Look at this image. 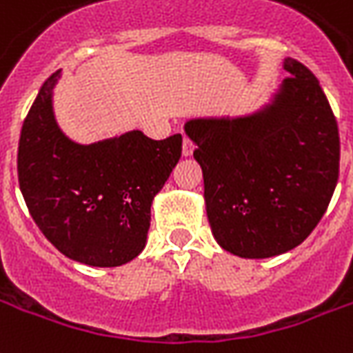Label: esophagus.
<instances>
[{
    "label": "esophagus",
    "instance_id": "1",
    "mask_svg": "<svg viewBox=\"0 0 353 353\" xmlns=\"http://www.w3.org/2000/svg\"><path fill=\"white\" fill-rule=\"evenodd\" d=\"M192 151H194V143L190 140L189 137L183 138V155L185 157H190L192 155Z\"/></svg>",
    "mask_w": 353,
    "mask_h": 353
}]
</instances>
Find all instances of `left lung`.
<instances>
[{
    "label": "left lung",
    "instance_id": "left-lung-1",
    "mask_svg": "<svg viewBox=\"0 0 353 353\" xmlns=\"http://www.w3.org/2000/svg\"><path fill=\"white\" fill-rule=\"evenodd\" d=\"M271 106L254 116L192 119L203 196L216 243L241 258H270L303 243L339 179L341 140L320 82L297 59Z\"/></svg>",
    "mask_w": 353,
    "mask_h": 353
}]
</instances>
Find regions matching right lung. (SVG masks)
<instances>
[{"label":"right lung","instance_id":"right-lung-1","mask_svg":"<svg viewBox=\"0 0 353 353\" xmlns=\"http://www.w3.org/2000/svg\"><path fill=\"white\" fill-rule=\"evenodd\" d=\"M59 70L39 91L18 142V183L44 237L61 254L116 268L145 247L151 202L181 157V134L140 130L91 145L70 142L52 112Z\"/></svg>","mask_w":353,"mask_h":353}]
</instances>
